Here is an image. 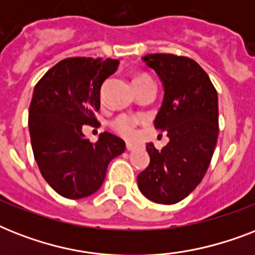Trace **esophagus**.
I'll use <instances>...</instances> for the list:
<instances>
[{
  "instance_id": "obj_1",
  "label": "esophagus",
  "mask_w": 255,
  "mask_h": 255,
  "mask_svg": "<svg viewBox=\"0 0 255 255\" xmlns=\"http://www.w3.org/2000/svg\"><path fill=\"white\" fill-rule=\"evenodd\" d=\"M126 147H127L128 151H132V149H135V144L127 141V143H126Z\"/></svg>"
}]
</instances>
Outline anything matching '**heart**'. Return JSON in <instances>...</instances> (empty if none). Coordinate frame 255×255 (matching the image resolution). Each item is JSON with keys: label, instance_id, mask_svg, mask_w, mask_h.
Returning a JSON list of instances; mask_svg holds the SVG:
<instances>
[{"label": "heart", "instance_id": "1", "mask_svg": "<svg viewBox=\"0 0 255 255\" xmlns=\"http://www.w3.org/2000/svg\"><path fill=\"white\" fill-rule=\"evenodd\" d=\"M144 81H152L151 78L145 75V74H139L133 78V85ZM141 122L139 116L129 115V114H122V115L116 116L115 119L111 122V127L115 132H118L120 136L123 137H131L135 133V129L137 124Z\"/></svg>", "mask_w": 255, "mask_h": 255}]
</instances>
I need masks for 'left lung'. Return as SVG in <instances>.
Segmentation results:
<instances>
[{
    "instance_id": "1",
    "label": "left lung",
    "mask_w": 255,
    "mask_h": 255,
    "mask_svg": "<svg viewBox=\"0 0 255 255\" xmlns=\"http://www.w3.org/2000/svg\"><path fill=\"white\" fill-rule=\"evenodd\" d=\"M164 86L155 127L169 143L159 151L147 144L149 165L137 176L140 192L157 204H176L192 193L209 168L218 137V98L197 62L173 54L141 58Z\"/></svg>"
}]
</instances>
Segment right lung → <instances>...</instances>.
Returning a JSON list of instances; mask_svg holds the SVG:
<instances>
[{
  "mask_svg": "<svg viewBox=\"0 0 255 255\" xmlns=\"http://www.w3.org/2000/svg\"><path fill=\"white\" fill-rule=\"evenodd\" d=\"M119 66L118 59L66 58L34 87L29 132L34 159L47 184L66 198L95 193L107 167L122 155L126 143L110 132L91 143L82 127L98 120L100 87Z\"/></svg>",
  "mask_w": 255,
  "mask_h": 255,
  "instance_id": "right-lung-1",
  "label": "right lung"
}]
</instances>
